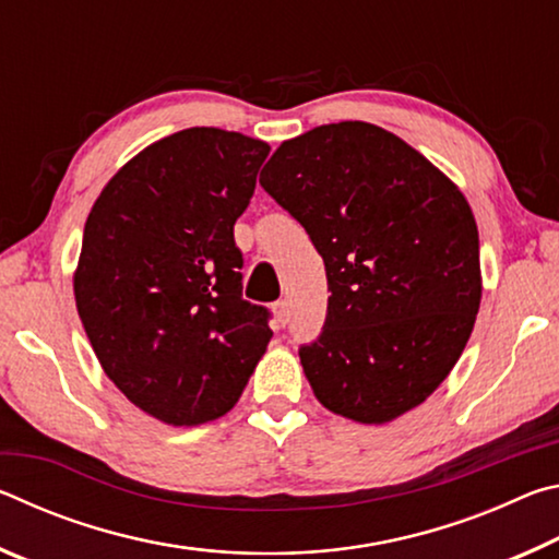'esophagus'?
<instances>
[{"mask_svg": "<svg viewBox=\"0 0 559 559\" xmlns=\"http://www.w3.org/2000/svg\"><path fill=\"white\" fill-rule=\"evenodd\" d=\"M273 313H276V320H278L281 325H286L288 318H290L288 300H276V302H273Z\"/></svg>", "mask_w": 559, "mask_h": 559, "instance_id": "1", "label": "esophagus"}]
</instances>
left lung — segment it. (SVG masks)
<instances>
[{"label":"left lung","instance_id":"obj_1","mask_svg":"<svg viewBox=\"0 0 559 559\" xmlns=\"http://www.w3.org/2000/svg\"><path fill=\"white\" fill-rule=\"evenodd\" d=\"M259 182L325 261V325L298 349L318 402L359 424L419 406L459 362L480 306L466 197L362 120L286 140Z\"/></svg>","mask_w":559,"mask_h":559}]
</instances>
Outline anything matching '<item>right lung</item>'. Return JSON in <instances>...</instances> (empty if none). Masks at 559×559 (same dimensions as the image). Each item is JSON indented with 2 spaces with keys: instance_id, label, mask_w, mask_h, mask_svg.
Returning <instances> with one entry per match:
<instances>
[{
  "instance_id": "add662e5",
  "label": "right lung",
  "mask_w": 559,
  "mask_h": 559,
  "mask_svg": "<svg viewBox=\"0 0 559 559\" xmlns=\"http://www.w3.org/2000/svg\"><path fill=\"white\" fill-rule=\"evenodd\" d=\"M269 150L241 132L179 130L110 179L83 229L73 293L93 353L173 427L229 412L273 335L269 308L241 298L234 241Z\"/></svg>"
}]
</instances>
